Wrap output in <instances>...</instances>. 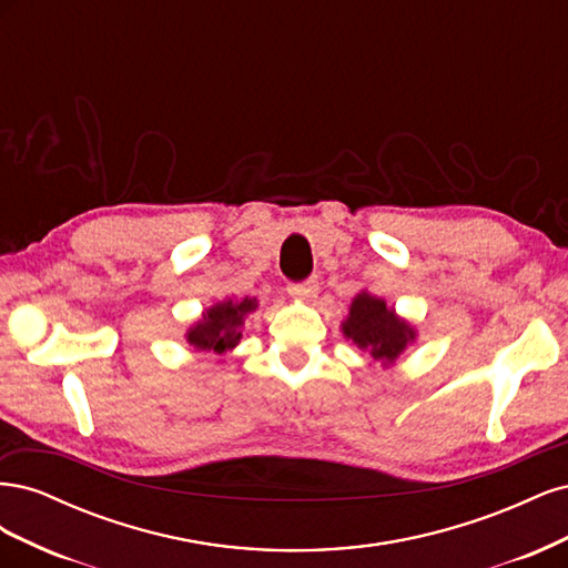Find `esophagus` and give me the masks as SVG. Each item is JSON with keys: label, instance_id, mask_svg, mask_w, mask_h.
<instances>
[{"label": "esophagus", "instance_id": "1", "mask_svg": "<svg viewBox=\"0 0 568 568\" xmlns=\"http://www.w3.org/2000/svg\"><path fill=\"white\" fill-rule=\"evenodd\" d=\"M317 291H320L317 282H315V280H307V282H303V284H291V286H288V296L294 298V301L307 303V301H313V298L317 296Z\"/></svg>", "mask_w": 568, "mask_h": 568}]
</instances>
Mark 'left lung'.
<instances>
[{
    "mask_svg": "<svg viewBox=\"0 0 568 568\" xmlns=\"http://www.w3.org/2000/svg\"><path fill=\"white\" fill-rule=\"evenodd\" d=\"M341 332L384 369L398 363L400 355L417 341L415 324L365 288L351 301L348 315L341 322Z\"/></svg>",
    "mask_w": 568,
    "mask_h": 568,
    "instance_id": "8db88e82",
    "label": "left lung"
}]
</instances>
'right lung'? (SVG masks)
Returning a JSON list of instances; mask_svg holds the SVG:
<instances>
[{
  "label": "right lung",
  "mask_w": 568,
  "mask_h": 568,
  "mask_svg": "<svg viewBox=\"0 0 568 568\" xmlns=\"http://www.w3.org/2000/svg\"><path fill=\"white\" fill-rule=\"evenodd\" d=\"M257 311V298H234L217 301L205 307L201 320L189 326L184 338L196 353L227 355L236 348V343L244 336V324L251 313Z\"/></svg>",
  "instance_id": "add662e5"
}]
</instances>
